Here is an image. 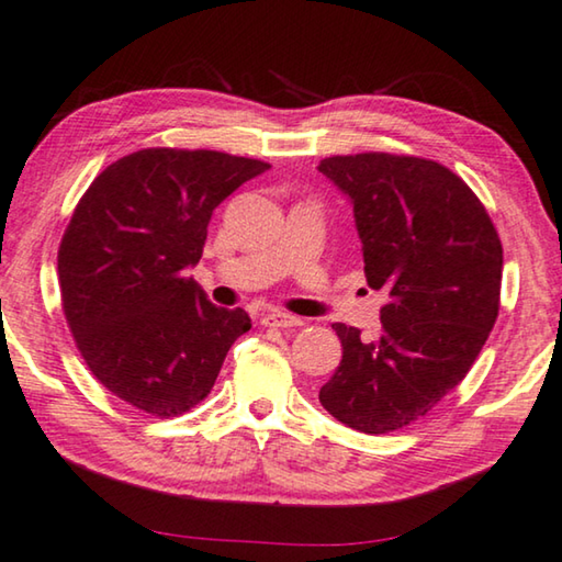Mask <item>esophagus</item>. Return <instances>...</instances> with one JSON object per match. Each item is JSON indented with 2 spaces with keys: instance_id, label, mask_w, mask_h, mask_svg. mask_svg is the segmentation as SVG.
Returning a JSON list of instances; mask_svg holds the SVG:
<instances>
[{
  "instance_id": "34e87169",
  "label": "esophagus",
  "mask_w": 562,
  "mask_h": 562,
  "mask_svg": "<svg viewBox=\"0 0 562 562\" xmlns=\"http://www.w3.org/2000/svg\"><path fill=\"white\" fill-rule=\"evenodd\" d=\"M262 325H270V328H297V325H303V317L280 313V310H270V313L262 315Z\"/></svg>"
}]
</instances>
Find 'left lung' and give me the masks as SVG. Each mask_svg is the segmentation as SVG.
<instances>
[{
    "label": "left lung",
    "instance_id": "1",
    "mask_svg": "<svg viewBox=\"0 0 562 562\" xmlns=\"http://www.w3.org/2000/svg\"><path fill=\"white\" fill-rule=\"evenodd\" d=\"M353 206L381 333L335 323L342 361L321 389L340 424L386 434L431 412L476 361L499 310L502 245L457 173L416 156L356 154L317 166Z\"/></svg>",
    "mask_w": 562,
    "mask_h": 562
}]
</instances>
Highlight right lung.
Masks as SVG:
<instances>
[{
  "mask_svg": "<svg viewBox=\"0 0 562 562\" xmlns=\"http://www.w3.org/2000/svg\"><path fill=\"white\" fill-rule=\"evenodd\" d=\"M270 164L220 150L144 148L90 183L57 274L82 358L103 386L154 416L212 391L245 310L216 307L194 278L214 209Z\"/></svg>",
  "mask_w": 562,
  "mask_h": 562,
  "instance_id": "1",
  "label": "right lung"
}]
</instances>
